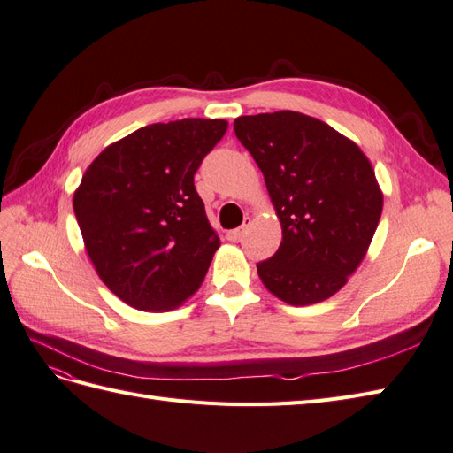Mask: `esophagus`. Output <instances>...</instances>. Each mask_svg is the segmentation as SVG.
<instances>
[{"label":"esophagus","instance_id":"obj_1","mask_svg":"<svg viewBox=\"0 0 453 453\" xmlns=\"http://www.w3.org/2000/svg\"><path fill=\"white\" fill-rule=\"evenodd\" d=\"M245 231H247V224L245 226H241V227H237V229H231V231H227V241H241L242 239V235H245Z\"/></svg>","mask_w":453,"mask_h":453}]
</instances>
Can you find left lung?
Instances as JSON below:
<instances>
[{
    "mask_svg": "<svg viewBox=\"0 0 453 453\" xmlns=\"http://www.w3.org/2000/svg\"><path fill=\"white\" fill-rule=\"evenodd\" d=\"M239 142L257 160L283 239L258 262L265 288L293 306L316 304L362 264L382 212L375 170L352 139L295 111L239 116Z\"/></svg>",
    "mask_w": 453,
    "mask_h": 453,
    "instance_id": "left-lung-1",
    "label": "left lung"
}]
</instances>
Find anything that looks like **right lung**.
I'll list each match as a JSON object with an SVG mask.
<instances>
[{"label": "right lung", "mask_w": 453, "mask_h": 453, "mask_svg": "<svg viewBox=\"0 0 453 453\" xmlns=\"http://www.w3.org/2000/svg\"><path fill=\"white\" fill-rule=\"evenodd\" d=\"M226 130L208 119L149 124L86 170L74 214L97 275L126 304L166 311L201 287L219 239L193 176Z\"/></svg>", "instance_id": "1"}]
</instances>
